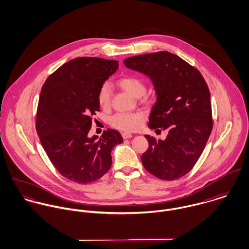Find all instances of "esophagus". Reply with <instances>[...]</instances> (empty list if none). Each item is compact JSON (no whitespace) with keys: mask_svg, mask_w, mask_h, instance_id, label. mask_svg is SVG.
<instances>
[{"mask_svg":"<svg viewBox=\"0 0 249 249\" xmlns=\"http://www.w3.org/2000/svg\"><path fill=\"white\" fill-rule=\"evenodd\" d=\"M122 136H123L124 139H129V138L132 137V134H131V133H128V132H124V133L122 134Z\"/></svg>","mask_w":249,"mask_h":249,"instance_id":"esophagus-1","label":"esophagus"}]
</instances>
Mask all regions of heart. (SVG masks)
I'll return each instance as SVG.
<instances>
[{"label": "heart", "instance_id": "heart-1", "mask_svg": "<svg viewBox=\"0 0 249 249\" xmlns=\"http://www.w3.org/2000/svg\"><path fill=\"white\" fill-rule=\"evenodd\" d=\"M118 85L130 95L135 98H140L145 92V84L141 77L129 74L124 75L118 79ZM112 99V89L109 83H104L98 92V102L99 105L104 108H107L111 104ZM144 119V114L142 112L134 113H117L110 118V124L120 130L124 131H133L140 127Z\"/></svg>", "mask_w": 249, "mask_h": 249}]
</instances>
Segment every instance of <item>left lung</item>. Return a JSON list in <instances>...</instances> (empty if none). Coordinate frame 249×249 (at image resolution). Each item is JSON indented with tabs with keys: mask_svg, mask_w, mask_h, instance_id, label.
<instances>
[{
	"mask_svg": "<svg viewBox=\"0 0 249 249\" xmlns=\"http://www.w3.org/2000/svg\"><path fill=\"white\" fill-rule=\"evenodd\" d=\"M124 63L151 79L156 103L148 127L168 131L164 141L144 135L148 148L141 157L142 166L163 180L184 177L197 162L213 128L206 81L196 68L169 52L131 56Z\"/></svg>",
	"mask_w": 249,
	"mask_h": 249,
	"instance_id": "8db88e82",
	"label": "left lung"
}]
</instances>
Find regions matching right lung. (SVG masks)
<instances>
[{
	"label": "right lung",
	"instance_id": "right-lung-1",
	"mask_svg": "<svg viewBox=\"0 0 249 249\" xmlns=\"http://www.w3.org/2000/svg\"><path fill=\"white\" fill-rule=\"evenodd\" d=\"M118 67L117 60L76 57L53 71L41 89L37 134L54 168L72 182L88 184L105 176L111 150L123 142L120 132L110 128L99 140L88 137L92 117L100 111L99 89Z\"/></svg>",
	"mask_w": 249,
	"mask_h": 249
}]
</instances>
